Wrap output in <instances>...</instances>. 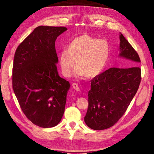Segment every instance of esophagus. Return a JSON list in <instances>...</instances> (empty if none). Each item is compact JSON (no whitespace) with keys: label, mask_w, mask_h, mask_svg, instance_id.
I'll return each instance as SVG.
<instances>
[{"label":"esophagus","mask_w":154,"mask_h":154,"mask_svg":"<svg viewBox=\"0 0 154 154\" xmlns=\"http://www.w3.org/2000/svg\"><path fill=\"white\" fill-rule=\"evenodd\" d=\"M72 88H73V89H75V90H77V91H80V88H79V85H78L76 83H73L72 84Z\"/></svg>","instance_id":"obj_1"}]
</instances>
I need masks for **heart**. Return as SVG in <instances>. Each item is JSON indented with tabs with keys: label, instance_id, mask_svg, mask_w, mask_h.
Instances as JSON below:
<instances>
[{
	"label": "heart",
	"instance_id": "obj_1",
	"mask_svg": "<svg viewBox=\"0 0 154 154\" xmlns=\"http://www.w3.org/2000/svg\"><path fill=\"white\" fill-rule=\"evenodd\" d=\"M110 54L108 42L89 34L75 37L59 56V63L64 76L69 77L77 65V72L87 78H93L102 72Z\"/></svg>",
	"mask_w": 154,
	"mask_h": 154
}]
</instances>
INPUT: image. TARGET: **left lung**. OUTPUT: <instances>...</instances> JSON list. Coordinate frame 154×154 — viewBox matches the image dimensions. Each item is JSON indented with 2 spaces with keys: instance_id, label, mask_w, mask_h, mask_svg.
<instances>
[{
  "instance_id": "8db88e82",
  "label": "left lung",
  "mask_w": 154,
  "mask_h": 154,
  "mask_svg": "<svg viewBox=\"0 0 154 154\" xmlns=\"http://www.w3.org/2000/svg\"><path fill=\"white\" fill-rule=\"evenodd\" d=\"M119 57L127 60V67H112L91 81L85 124L94 130L111 127L121 118L138 90L141 63L137 53L121 33Z\"/></svg>"
}]
</instances>
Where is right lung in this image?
I'll return each instance as SVG.
<instances>
[{"label":"right lung","mask_w":154,"mask_h":154,"mask_svg":"<svg viewBox=\"0 0 154 154\" xmlns=\"http://www.w3.org/2000/svg\"><path fill=\"white\" fill-rule=\"evenodd\" d=\"M65 27L38 26L17 48L13 89L25 115L42 128L55 127L65 112L69 82L57 71L55 41Z\"/></svg>","instance_id":"1"}]
</instances>
